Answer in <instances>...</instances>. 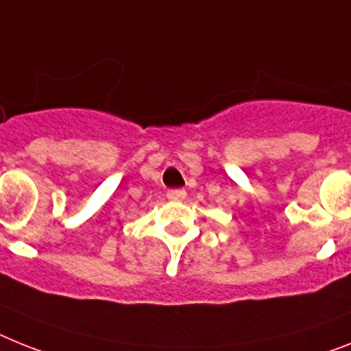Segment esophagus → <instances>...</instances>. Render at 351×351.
<instances>
[{
  "mask_svg": "<svg viewBox=\"0 0 351 351\" xmlns=\"http://www.w3.org/2000/svg\"><path fill=\"white\" fill-rule=\"evenodd\" d=\"M185 196H187V193H185L184 189L167 191V198H169L171 202H182V199H185Z\"/></svg>",
  "mask_w": 351,
  "mask_h": 351,
  "instance_id": "esophagus-1",
  "label": "esophagus"
}]
</instances>
